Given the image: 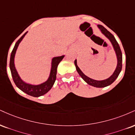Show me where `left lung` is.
I'll use <instances>...</instances> for the list:
<instances>
[{"label":"left lung","mask_w":135,"mask_h":135,"mask_svg":"<svg viewBox=\"0 0 135 135\" xmlns=\"http://www.w3.org/2000/svg\"><path fill=\"white\" fill-rule=\"evenodd\" d=\"M97 27H98L99 30H100V31L101 32V33L103 34V35L105 36V38H107L109 40L112 46H113V49H114L117 59V65L116 69L114 70V72L113 73V74H112L109 77H108V79H104V80H95V79H91V78L89 77L88 76H87L86 75L84 74L83 72L81 70L80 68H79L77 65V59L75 60L74 63L75 65L76 70H77V72L79 73V74L80 75V77L83 79V80L85 81L86 83L88 84L89 85L93 86V87L101 88V87H105L111 85V84H113V82H114L117 78H118V75H119L120 72H121V69H122V53H121V49H120L119 44L118 43V42H117L114 36L112 35L109 31H108L102 25H97Z\"/></svg>","instance_id":"left-lung-1"}]
</instances>
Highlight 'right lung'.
<instances>
[{
	"instance_id": "add662e5",
	"label": "right lung",
	"mask_w": 135,
	"mask_h": 135,
	"mask_svg": "<svg viewBox=\"0 0 135 135\" xmlns=\"http://www.w3.org/2000/svg\"><path fill=\"white\" fill-rule=\"evenodd\" d=\"M27 32L28 31L26 32L19 39L18 41L16 43L15 46L13 48L12 51L11 55L9 66H10V69L13 80H14L16 86L20 90H22V92H25L26 94L31 95V96L37 97L41 96V95H43L44 94H46L51 89V87H53V84H54L55 80H56V70H57L58 65L59 63L62 60L63 58H64L65 55L55 56V57L51 58V69H50L49 77H48V79L45 82H43L39 84H32L30 83H27V82L24 81L21 79L18 72H17V70H16L14 61H15L16 51H17V48H18L19 44L21 43V42L23 40L24 36L26 35Z\"/></svg>"
}]
</instances>
